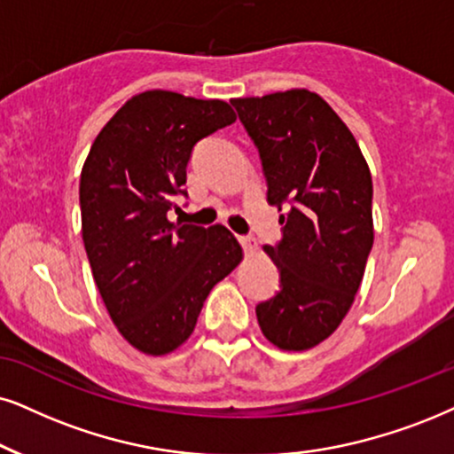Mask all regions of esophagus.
<instances>
[{
	"label": "esophagus",
	"instance_id": "obj_1",
	"mask_svg": "<svg viewBox=\"0 0 454 454\" xmlns=\"http://www.w3.org/2000/svg\"><path fill=\"white\" fill-rule=\"evenodd\" d=\"M239 243L243 245L245 254H254V251H255V247H257L255 239H254V237H249V234H240V237H239Z\"/></svg>",
	"mask_w": 454,
	"mask_h": 454
}]
</instances>
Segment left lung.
<instances>
[{
    "instance_id": "obj_1",
    "label": "left lung",
    "mask_w": 454,
    "mask_h": 454,
    "mask_svg": "<svg viewBox=\"0 0 454 454\" xmlns=\"http://www.w3.org/2000/svg\"><path fill=\"white\" fill-rule=\"evenodd\" d=\"M232 106L260 151L268 203L283 211V239L263 247L280 291L257 303V323L270 343L301 352L341 325L363 283L375 239L371 171L352 131L314 91Z\"/></svg>"
}]
</instances>
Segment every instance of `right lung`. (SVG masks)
Segmentation results:
<instances>
[{"label":"right lung","instance_id":"1","mask_svg":"<svg viewBox=\"0 0 454 454\" xmlns=\"http://www.w3.org/2000/svg\"><path fill=\"white\" fill-rule=\"evenodd\" d=\"M234 121L223 100L142 91L113 114L83 163L79 205L91 274L119 333L145 354L180 348L209 291L243 257L222 223L168 217L176 194H186L194 145Z\"/></svg>","mask_w":454,"mask_h":454}]
</instances>
